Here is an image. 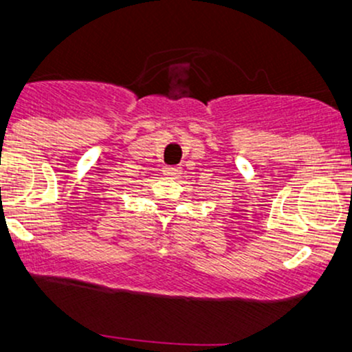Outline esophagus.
I'll return each mask as SVG.
<instances>
[{
    "mask_svg": "<svg viewBox=\"0 0 352 352\" xmlns=\"http://www.w3.org/2000/svg\"><path fill=\"white\" fill-rule=\"evenodd\" d=\"M179 171H181V169L176 168V166H164L163 168V176L177 177V176H179Z\"/></svg>",
    "mask_w": 352,
    "mask_h": 352,
    "instance_id": "34e87169",
    "label": "esophagus"
}]
</instances>
